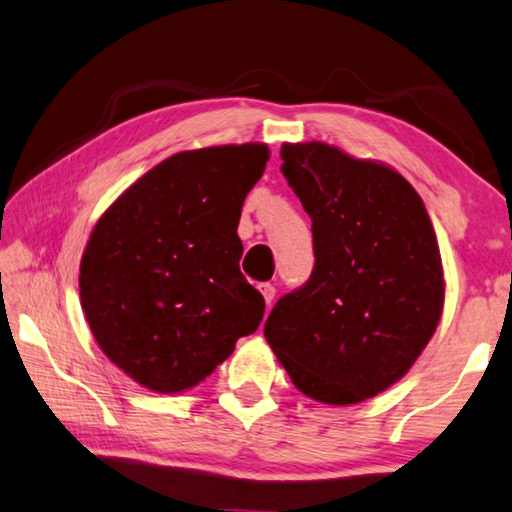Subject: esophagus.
<instances>
[{
	"instance_id": "1",
	"label": "esophagus",
	"mask_w": 512,
	"mask_h": 512,
	"mask_svg": "<svg viewBox=\"0 0 512 512\" xmlns=\"http://www.w3.org/2000/svg\"><path fill=\"white\" fill-rule=\"evenodd\" d=\"M261 294H263V299H265V303L267 306H272V301H274V297H276V288L272 283H263L261 285Z\"/></svg>"
}]
</instances>
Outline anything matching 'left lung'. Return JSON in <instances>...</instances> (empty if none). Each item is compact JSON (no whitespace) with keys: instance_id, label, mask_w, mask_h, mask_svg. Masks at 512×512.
<instances>
[{"instance_id":"left-lung-1","label":"left lung","mask_w":512,"mask_h":512,"mask_svg":"<svg viewBox=\"0 0 512 512\" xmlns=\"http://www.w3.org/2000/svg\"><path fill=\"white\" fill-rule=\"evenodd\" d=\"M281 173L312 220L315 270L276 301L265 337L301 393L355 405L389 389L436 333L441 251L398 170L321 141L283 143Z\"/></svg>"}]
</instances>
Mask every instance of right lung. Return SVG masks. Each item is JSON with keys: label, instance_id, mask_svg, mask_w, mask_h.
I'll list each match as a JSON object with an SVG mask.
<instances>
[{"label": "right lung", "instance_id": "obj_1", "mask_svg": "<svg viewBox=\"0 0 512 512\" xmlns=\"http://www.w3.org/2000/svg\"><path fill=\"white\" fill-rule=\"evenodd\" d=\"M267 159L265 143L177 152L96 222L80 306L101 351L141 387L193 389L263 321L236 229Z\"/></svg>", "mask_w": 512, "mask_h": 512}]
</instances>
